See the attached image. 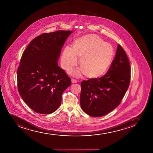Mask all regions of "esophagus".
<instances>
[{"mask_svg":"<svg viewBox=\"0 0 153 153\" xmlns=\"http://www.w3.org/2000/svg\"><path fill=\"white\" fill-rule=\"evenodd\" d=\"M71 82H72V83H77V81L76 80V79H71Z\"/></svg>","mask_w":153,"mask_h":153,"instance_id":"34e87169","label":"esophagus"}]
</instances>
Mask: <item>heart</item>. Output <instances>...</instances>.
<instances>
[{
  "label": "heart",
  "instance_id": "heart-1",
  "mask_svg": "<svg viewBox=\"0 0 153 153\" xmlns=\"http://www.w3.org/2000/svg\"><path fill=\"white\" fill-rule=\"evenodd\" d=\"M114 48L111 44L95 35L79 37L73 43L72 48L67 46L61 57L62 67L68 71L77 65L80 58L81 68L70 71L75 76L85 74L91 79L104 76L109 70L114 58Z\"/></svg>",
  "mask_w": 153,
  "mask_h": 153
}]
</instances>
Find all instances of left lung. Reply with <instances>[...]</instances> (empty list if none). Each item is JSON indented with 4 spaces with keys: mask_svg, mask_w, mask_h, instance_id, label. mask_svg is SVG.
<instances>
[{
    "mask_svg": "<svg viewBox=\"0 0 153 153\" xmlns=\"http://www.w3.org/2000/svg\"><path fill=\"white\" fill-rule=\"evenodd\" d=\"M131 67L125 51L118 44L116 55L107 73L96 79L81 82L80 105L92 117H101L120 105L128 89Z\"/></svg>",
    "mask_w": 153,
    "mask_h": 153,
    "instance_id": "left-lung-1",
    "label": "left lung"
}]
</instances>
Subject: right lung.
<instances>
[{"instance_id":"obj_1","label":"right lung","mask_w":153,"mask_h":153,"mask_svg":"<svg viewBox=\"0 0 153 153\" xmlns=\"http://www.w3.org/2000/svg\"><path fill=\"white\" fill-rule=\"evenodd\" d=\"M71 30L44 33L33 39L23 52L17 70L18 89L25 104L35 112L53 113L71 79L58 66L62 48Z\"/></svg>"}]
</instances>
